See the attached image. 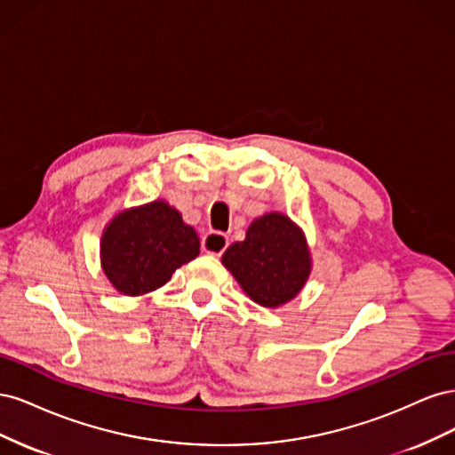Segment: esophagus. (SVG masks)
<instances>
[{"label":"esophagus","instance_id":"1","mask_svg":"<svg viewBox=\"0 0 455 455\" xmlns=\"http://www.w3.org/2000/svg\"><path fill=\"white\" fill-rule=\"evenodd\" d=\"M228 244H229V241H228V237L224 235V233L211 231V233H206V235L203 237L201 249H203V252H206V254L222 256L224 251L228 249Z\"/></svg>","mask_w":455,"mask_h":455}]
</instances>
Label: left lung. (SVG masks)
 <instances>
[{
  "label": "left lung",
  "instance_id": "1",
  "mask_svg": "<svg viewBox=\"0 0 455 455\" xmlns=\"http://www.w3.org/2000/svg\"><path fill=\"white\" fill-rule=\"evenodd\" d=\"M244 294L264 307H279L298 296L311 273L307 241L291 218L267 212L256 218L241 243L222 256Z\"/></svg>",
  "mask_w": 455,
  "mask_h": 455
}]
</instances>
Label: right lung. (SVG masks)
<instances>
[{
  "mask_svg": "<svg viewBox=\"0 0 455 455\" xmlns=\"http://www.w3.org/2000/svg\"><path fill=\"white\" fill-rule=\"evenodd\" d=\"M199 254L196 229L164 201L119 212L102 233V269L116 291L142 296L167 283Z\"/></svg>",
  "mask_w": 455,
  "mask_h": 455,
  "instance_id": "obj_1",
  "label": "right lung"
}]
</instances>
